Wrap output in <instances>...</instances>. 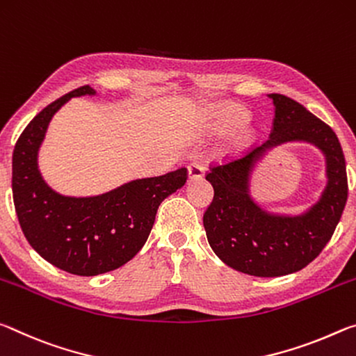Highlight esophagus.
Masks as SVG:
<instances>
[{"mask_svg":"<svg viewBox=\"0 0 356 356\" xmlns=\"http://www.w3.org/2000/svg\"><path fill=\"white\" fill-rule=\"evenodd\" d=\"M203 175H205V168L200 164H191L189 165V181H197V179H202Z\"/></svg>","mask_w":356,"mask_h":356,"instance_id":"34e87169","label":"esophagus"}]
</instances>
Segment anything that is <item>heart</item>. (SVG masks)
<instances>
[{
  "label": "heart",
  "mask_w": 356,
  "mask_h": 356,
  "mask_svg": "<svg viewBox=\"0 0 356 356\" xmlns=\"http://www.w3.org/2000/svg\"><path fill=\"white\" fill-rule=\"evenodd\" d=\"M249 120V113L243 107H238L235 104H214V106L208 107L205 112V127L213 134L218 136H224L232 131L238 129L246 124ZM254 138V132L243 127L240 136L236 137V145H246Z\"/></svg>",
  "instance_id": "1"
}]
</instances>
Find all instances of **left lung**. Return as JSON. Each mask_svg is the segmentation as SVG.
Returning a JSON list of instances; mask_svg holds the SVG:
<instances>
[{
	"label": "left lung",
	"instance_id": "obj_1",
	"mask_svg": "<svg viewBox=\"0 0 356 356\" xmlns=\"http://www.w3.org/2000/svg\"><path fill=\"white\" fill-rule=\"evenodd\" d=\"M275 106L270 138L240 161L214 167L207 179L214 199L203 227L214 254L233 270L277 277L309 265L331 240L347 202L346 159L330 126L293 99L266 95ZM289 143H306L324 156L327 183L318 200L300 213L270 210L252 195L253 175L266 156Z\"/></svg>",
	"mask_w": 356,
	"mask_h": 356
}]
</instances>
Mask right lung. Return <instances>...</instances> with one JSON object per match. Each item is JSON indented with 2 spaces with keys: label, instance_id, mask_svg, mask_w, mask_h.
I'll use <instances>...</instances> for the list:
<instances>
[{
  "label": "right lung",
  "instance_id": "right-lung-1",
  "mask_svg": "<svg viewBox=\"0 0 356 356\" xmlns=\"http://www.w3.org/2000/svg\"><path fill=\"white\" fill-rule=\"evenodd\" d=\"M97 96L90 85L56 99L34 116L13 154L14 205L23 235L40 257L77 276L127 264L147 243L157 208L183 188L188 168L136 178L96 195H64L45 181L39 151L55 113L72 97Z\"/></svg>",
  "mask_w": 356,
  "mask_h": 356
}]
</instances>
